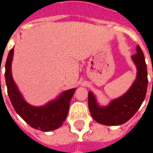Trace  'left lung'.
<instances>
[{
  "instance_id": "obj_1",
  "label": "left lung",
  "mask_w": 153,
  "mask_h": 153,
  "mask_svg": "<svg viewBox=\"0 0 153 153\" xmlns=\"http://www.w3.org/2000/svg\"><path fill=\"white\" fill-rule=\"evenodd\" d=\"M132 60L137 67V77L123 96L113 100L106 106H100L92 92L88 93V108L97 122L105 125H120L131 119L144 101L148 88V71L143 52L138 45Z\"/></svg>"
}]
</instances>
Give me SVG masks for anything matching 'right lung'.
<instances>
[{
	"instance_id": "1",
	"label": "right lung",
	"mask_w": 153,
	"mask_h": 153,
	"mask_svg": "<svg viewBox=\"0 0 153 153\" xmlns=\"http://www.w3.org/2000/svg\"><path fill=\"white\" fill-rule=\"evenodd\" d=\"M14 48L10 51L5 62V78L7 93L15 111L33 128L47 132L60 127L68 115L70 100L75 88L65 91L56 100L42 106H34L25 102L13 79L11 63Z\"/></svg>"
}]
</instances>
